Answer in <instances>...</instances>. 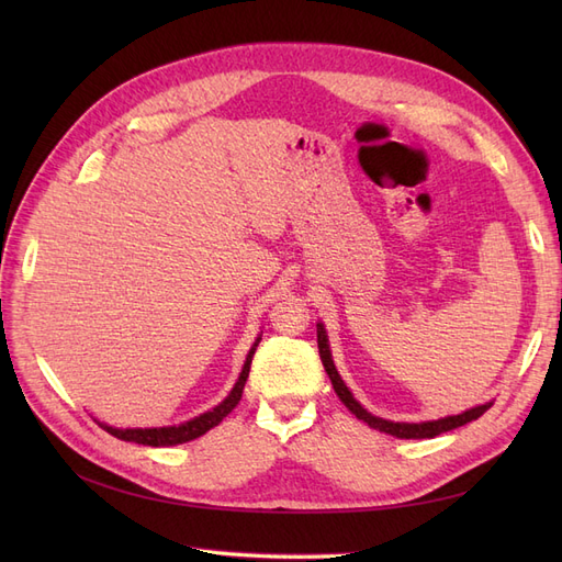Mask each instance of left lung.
I'll use <instances>...</instances> for the list:
<instances>
[{"instance_id": "1", "label": "left lung", "mask_w": 562, "mask_h": 562, "mask_svg": "<svg viewBox=\"0 0 562 562\" xmlns=\"http://www.w3.org/2000/svg\"><path fill=\"white\" fill-rule=\"evenodd\" d=\"M316 339H318V353H321L323 368H326L339 401H342L356 417L363 419L370 429H378L382 434L396 436V438H434V436H440V434H446V431H452L457 427H464V424H469L473 419H479L487 411V407H492V403H495V401H487L483 405L469 407V411L459 413V415H448V417L429 419V422H391V419L378 417V415L368 413L366 407L353 398V394L349 391V386L345 384V380L339 378V372H337V368L333 363V353H330V345H328V333H326V326H323V323H316Z\"/></svg>"}]
</instances>
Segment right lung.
Wrapping results in <instances>:
<instances>
[{
    "instance_id": "1",
    "label": "right lung",
    "mask_w": 562,
    "mask_h": 562,
    "mask_svg": "<svg viewBox=\"0 0 562 562\" xmlns=\"http://www.w3.org/2000/svg\"><path fill=\"white\" fill-rule=\"evenodd\" d=\"M262 335H258V339H255L248 356H246V363L239 372V380H236V384L232 386V391L227 394V398L223 403H217L213 411L203 413L194 419H187L182 424H173V427H149V429H116V427H110V424L105 422H98L100 427H103L108 434H112L114 438L119 440H128V443H138V446H151V448H168V446H180V443H187V440H194L199 436H203L206 431H211L213 427H217L220 422H223L236 405H239L241 401V394H244V386H246V380H248V372H250V363H252V353L255 349H258Z\"/></svg>"
}]
</instances>
